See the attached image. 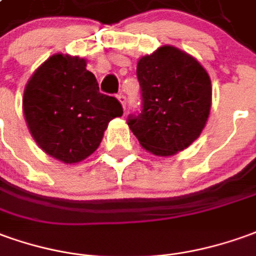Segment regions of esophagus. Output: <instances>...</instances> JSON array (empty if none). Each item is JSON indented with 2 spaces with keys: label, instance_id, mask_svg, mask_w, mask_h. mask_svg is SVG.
<instances>
[{
  "label": "esophagus",
  "instance_id": "1",
  "mask_svg": "<svg viewBox=\"0 0 256 256\" xmlns=\"http://www.w3.org/2000/svg\"><path fill=\"white\" fill-rule=\"evenodd\" d=\"M117 98H118V102L121 103V106H122V108H125V106H126V98H125L122 93H120V94L117 96Z\"/></svg>",
  "mask_w": 256,
  "mask_h": 256
}]
</instances>
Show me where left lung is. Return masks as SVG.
<instances>
[{
	"label": "left lung",
	"instance_id": "8db88e82",
	"mask_svg": "<svg viewBox=\"0 0 256 256\" xmlns=\"http://www.w3.org/2000/svg\"><path fill=\"white\" fill-rule=\"evenodd\" d=\"M142 111L128 118L140 146L167 158L182 152L204 131L212 106V84L191 54L162 46L136 65Z\"/></svg>",
	"mask_w": 256,
	"mask_h": 256
}]
</instances>
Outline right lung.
I'll use <instances>...</instances> for the list:
<instances>
[{"label":"right lung","mask_w":256,"mask_h":256,"mask_svg":"<svg viewBox=\"0 0 256 256\" xmlns=\"http://www.w3.org/2000/svg\"><path fill=\"white\" fill-rule=\"evenodd\" d=\"M22 108L38 148L65 164L96 150L112 118L122 116L116 98L98 92L86 60L57 52L33 72L24 86Z\"/></svg>","instance_id":"obj_1"}]
</instances>
